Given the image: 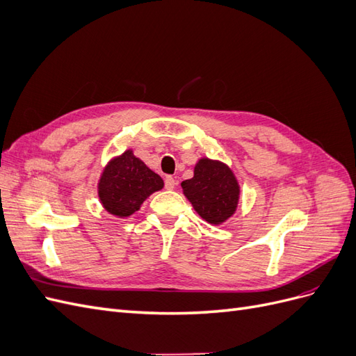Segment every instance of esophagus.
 Returning <instances> with one entry per match:
<instances>
[{"instance_id": "34e87169", "label": "esophagus", "mask_w": 356, "mask_h": 356, "mask_svg": "<svg viewBox=\"0 0 356 356\" xmlns=\"http://www.w3.org/2000/svg\"><path fill=\"white\" fill-rule=\"evenodd\" d=\"M175 186H177V179L174 177H166L165 178V188L172 190V188H175Z\"/></svg>"}]
</instances>
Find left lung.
<instances>
[{"mask_svg": "<svg viewBox=\"0 0 356 356\" xmlns=\"http://www.w3.org/2000/svg\"><path fill=\"white\" fill-rule=\"evenodd\" d=\"M181 187L195 211L211 224L224 222L238 207L239 184L229 166L221 161L199 160L195 177L182 181Z\"/></svg>", "mask_w": 356, "mask_h": 356, "instance_id": "1", "label": "left lung"}]
</instances>
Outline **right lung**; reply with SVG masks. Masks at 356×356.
I'll return each instance as SVG.
<instances>
[{
  "label": "right lung",
  "instance_id": "right-lung-1",
  "mask_svg": "<svg viewBox=\"0 0 356 356\" xmlns=\"http://www.w3.org/2000/svg\"><path fill=\"white\" fill-rule=\"evenodd\" d=\"M163 188V179L127 149L111 160L99 179V199L104 208L115 217H129L141 208L154 191Z\"/></svg>",
  "mask_w": 356,
  "mask_h": 356
}]
</instances>
